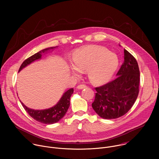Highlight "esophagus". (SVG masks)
I'll return each mask as SVG.
<instances>
[{"instance_id":"esophagus-1","label":"esophagus","mask_w":159,"mask_h":159,"mask_svg":"<svg viewBox=\"0 0 159 159\" xmlns=\"http://www.w3.org/2000/svg\"><path fill=\"white\" fill-rule=\"evenodd\" d=\"M85 87H86V85H79L77 87V89L79 90H80V89H83Z\"/></svg>"}]
</instances>
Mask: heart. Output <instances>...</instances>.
<instances>
[{"instance_id":"heart-1","label":"heart","mask_w":159,"mask_h":159,"mask_svg":"<svg viewBox=\"0 0 159 159\" xmlns=\"http://www.w3.org/2000/svg\"><path fill=\"white\" fill-rule=\"evenodd\" d=\"M71 74L80 76L87 70L90 80L101 84L108 80L118 65L117 55L105 48L89 45L76 50L72 57Z\"/></svg>"}]
</instances>
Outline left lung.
<instances>
[{"mask_svg": "<svg viewBox=\"0 0 159 159\" xmlns=\"http://www.w3.org/2000/svg\"><path fill=\"white\" fill-rule=\"evenodd\" d=\"M116 75V79L96 88L97 93L92 106L103 119H116L125 115L139 95V65L134 57L125 49L124 62Z\"/></svg>", "mask_w": 159, "mask_h": 159, "instance_id": "left-lung-1", "label": "left lung"}]
</instances>
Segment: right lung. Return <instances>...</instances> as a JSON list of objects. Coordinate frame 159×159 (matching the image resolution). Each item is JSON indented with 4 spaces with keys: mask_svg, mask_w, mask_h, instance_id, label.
I'll use <instances>...</instances> for the list:
<instances>
[{
    "mask_svg": "<svg viewBox=\"0 0 159 159\" xmlns=\"http://www.w3.org/2000/svg\"><path fill=\"white\" fill-rule=\"evenodd\" d=\"M57 47H53L45 48L32 55L31 57L25 60L23 63H22L19 69V72L31 63L34 62L35 61L41 60L43 53H47L48 52L50 51L53 52ZM73 93V88L66 90V91H65L63 94L60 100L55 106L45 109H33L28 107L22 102L20 101V102L25 109L26 111V112L33 119L43 124L51 125L58 122L62 118H63L68 109H69L70 106V97Z\"/></svg>",
    "mask_w": 159,
    "mask_h": 159,
    "instance_id": "1",
    "label": "right lung"
}]
</instances>
